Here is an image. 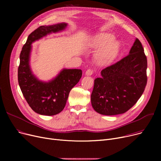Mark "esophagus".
I'll list each match as a JSON object with an SVG mask.
<instances>
[{"label": "esophagus", "instance_id": "34e87169", "mask_svg": "<svg viewBox=\"0 0 161 161\" xmlns=\"http://www.w3.org/2000/svg\"><path fill=\"white\" fill-rule=\"evenodd\" d=\"M92 74H93V70H92V69H88L86 72V75H92Z\"/></svg>", "mask_w": 161, "mask_h": 161}]
</instances>
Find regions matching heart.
Returning <instances> with one entry per match:
<instances>
[{
    "instance_id": "obj_1",
    "label": "heart",
    "mask_w": 161,
    "mask_h": 161,
    "mask_svg": "<svg viewBox=\"0 0 161 161\" xmlns=\"http://www.w3.org/2000/svg\"><path fill=\"white\" fill-rule=\"evenodd\" d=\"M114 36L108 33H101L96 36L91 44L93 47H102L97 52L96 59L99 64H106L112 62L119 53V42L113 40Z\"/></svg>"
}]
</instances>
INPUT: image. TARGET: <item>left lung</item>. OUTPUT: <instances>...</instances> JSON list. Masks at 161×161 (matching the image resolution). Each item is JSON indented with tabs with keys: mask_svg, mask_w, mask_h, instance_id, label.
Returning <instances> with one entry per match:
<instances>
[{
	"mask_svg": "<svg viewBox=\"0 0 161 161\" xmlns=\"http://www.w3.org/2000/svg\"><path fill=\"white\" fill-rule=\"evenodd\" d=\"M147 57L136 38L129 54L101 71L95 80L91 104L100 114L114 115L127 112L137 103L147 84Z\"/></svg>",
	"mask_w": 161,
	"mask_h": 161,
	"instance_id": "1",
	"label": "left lung"
}]
</instances>
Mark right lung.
I'll return each mask as SVG.
<instances>
[{
    "mask_svg": "<svg viewBox=\"0 0 161 161\" xmlns=\"http://www.w3.org/2000/svg\"><path fill=\"white\" fill-rule=\"evenodd\" d=\"M65 23L40 26L31 32L20 53L18 83L22 93L34 112L44 115H54L63 111L70 90L81 78L80 69H63L48 82L36 78L31 71L29 61L31 44L48 34L63 31Z\"/></svg>",
    "mask_w": 161,
    "mask_h": 161,
    "instance_id": "1",
    "label": "right lung"
}]
</instances>
